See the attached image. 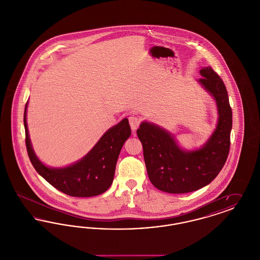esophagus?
I'll return each mask as SVG.
<instances>
[{
  "mask_svg": "<svg viewBox=\"0 0 260 260\" xmlns=\"http://www.w3.org/2000/svg\"><path fill=\"white\" fill-rule=\"evenodd\" d=\"M128 122H129V125L132 127L133 132H136V129L138 128V126H139V124H140V119L138 117H136V116H131L128 118Z\"/></svg>",
  "mask_w": 260,
  "mask_h": 260,
  "instance_id": "1",
  "label": "esophagus"
}]
</instances>
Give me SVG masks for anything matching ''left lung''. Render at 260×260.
Here are the masks:
<instances>
[{
    "label": "left lung",
    "mask_w": 260,
    "mask_h": 260,
    "mask_svg": "<svg viewBox=\"0 0 260 260\" xmlns=\"http://www.w3.org/2000/svg\"><path fill=\"white\" fill-rule=\"evenodd\" d=\"M197 80L215 100L218 120L210 138L194 150L181 148L175 137L158 124L143 121L137 136L143 146L149 179L157 189L172 194L199 190L222 170L230 148L232 110L221 78L210 66L200 70Z\"/></svg>",
    "instance_id": "1"
}]
</instances>
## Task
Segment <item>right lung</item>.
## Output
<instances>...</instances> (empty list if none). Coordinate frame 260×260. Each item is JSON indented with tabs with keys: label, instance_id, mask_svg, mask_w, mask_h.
Here are the masks:
<instances>
[{
	"label": "right lung",
	"instance_id": "add662e5",
	"mask_svg": "<svg viewBox=\"0 0 260 260\" xmlns=\"http://www.w3.org/2000/svg\"><path fill=\"white\" fill-rule=\"evenodd\" d=\"M25 105V142L29 159L37 173L50 184L73 197H93L104 193L111 186L116 164L125 140L132 131L126 118L110 127L96 144L81 160L63 168L46 166L36 155L27 126Z\"/></svg>",
	"mask_w": 260,
	"mask_h": 260
}]
</instances>
